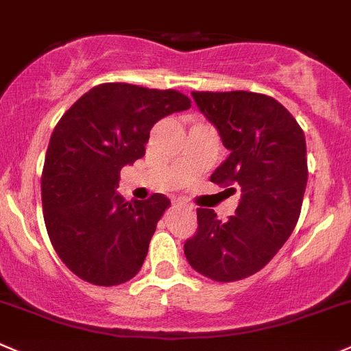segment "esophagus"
<instances>
[{
    "instance_id": "obj_1",
    "label": "esophagus",
    "mask_w": 351,
    "mask_h": 351,
    "mask_svg": "<svg viewBox=\"0 0 351 351\" xmlns=\"http://www.w3.org/2000/svg\"><path fill=\"white\" fill-rule=\"evenodd\" d=\"M180 207H183V209H185V210H189L190 214L195 213V209H193V206H189V204H180Z\"/></svg>"
}]
</instances>
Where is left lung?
Returning <instances> with one entry per match:
<instances>
[{
  "instance_id": "left-lung-1",
  "label": "left lung",
  "mask_w": 351,
  "mask_h": 351,
  "mask_svg": "<svg viewBox=\"0 0 351 351\" xmlns=\"http://www.w3.org/2000/svg\"><path fill=\"white\" fill-rule=\"evenodd\" d=\"M192 97L230 151L210 182L238 190L240 202L228 221L213 209H197L199 230L185 241V257L214 281L243 280L266 266L293 233L307 186L305 135L290 111L264 94Z\"/></svg>"
}]
</instances>
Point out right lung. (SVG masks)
Listing matches in <instances>:
<instances>
[{"label":"right lung","mask_w":351,"mask_h":351,"mask_svg":"<svg viewBox=\"0 0 351 351\" xmlns=\"http://www.w3.org/2000/svg\"><path fill=\"white\" fill-rule=\"evenodd\" d=\"M190 108L178 90L103 84L85 93L54 127L40 178L47 234L64 266L97 287L141 271L169 199L125 202L123 166L144 158L151 128Z\"/></svg>","instance_id":"1"}]
</instances>
